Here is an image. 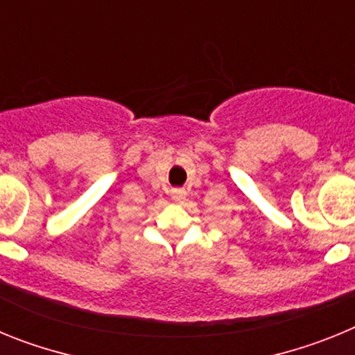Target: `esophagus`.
I'll list each match as a JSON object with an SVG mask.
<instances>
[{
  "mask_svg": "<svg viewBox=\"0 0 355 355\" xmlns=\"http://www.w3.org/2000/svg\"><path fill=\"white\" fill-rule=\"evenodd\" d=\"M172 199H174L175 202H181L183 199H187V192H184L183 188H174V190H172Z\"/></svg>",
  "mask_w": 355,
  "mask_h": 355,
  "instance_id": "34e87169",
  "label": "esophagus"
}]
</instances>
